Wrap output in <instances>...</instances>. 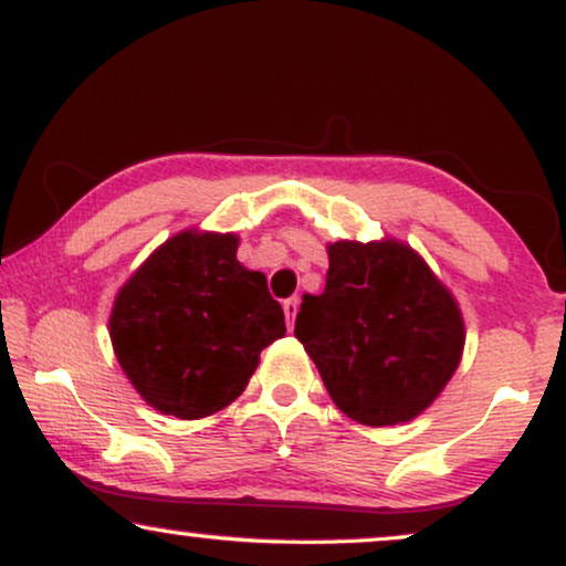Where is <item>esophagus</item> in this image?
<instances>
[{"label":"esophagus","mask_w":566,"mask_h":566,"mask_svg":"<svg viewBox=\"0 0 566 566\" xmlns=\"http://www.w3.org/2000/svg\"><path fill=\"white\" fill-rule=\"evenodd\" d=\"M283 312H285V322H289V327H293V319H296V312H298V298H285Z\"/></svg>","instance_id":"1"}]
</instances>
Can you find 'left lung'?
<instances>
[{"mask_svg": "<svg viewBox=\"0 0 566 566\" xmlns=\"http://www.w3.org/2000/svg\"><path fill=\"white\" fill-rule=\"evenodd\" d=\"M327 254V285L301 301L293 335L355 422L415 420L459 368L467 339L459 304L397 239L335 242Z\"/></svg>", "mask_w": 566, "mask_h": 566, "instance_id": "1", "label": "left lung"}]
</instances>
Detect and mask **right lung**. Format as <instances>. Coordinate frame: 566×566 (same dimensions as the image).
Wrapping results in <instances>:
<instances>
[{"label":"right lung","instance_id":"1","mask_svg":"<svg viewBox=\"0 0 566 566\" xmlns=\"http://www.w3.org/2000/svg\"><path fill=\"white\" fill-rule=\"evenodd\" d=\"M237 247V234L180 231L115 296V358L159 412L200 420L229 407L285 335L265 275L247 270Z\"/></svg>","mask_w":566,"mask_h":566}]
</instances>
